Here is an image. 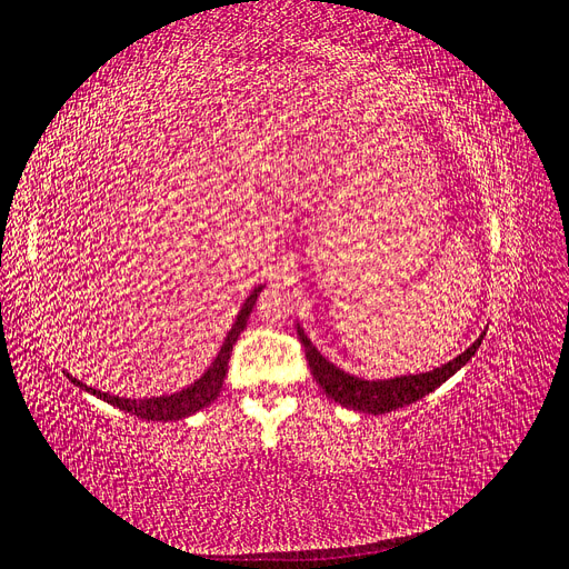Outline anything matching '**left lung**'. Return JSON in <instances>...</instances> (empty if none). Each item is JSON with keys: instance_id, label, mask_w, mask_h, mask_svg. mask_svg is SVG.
<instances>
[{"instance_id": "left-lung-1", "label": "left lung", "mask_w": 569, "mask_h": 569, "mask_svg": "<svg viewBox=\"0 0 569 569\" xmlns=\"http://www.w3.org/2000/svg\"><path fill=\"white\" fill-rule=\"evenodd\" d=\"M482 335L465 353H459L457 359L429 372L401 375L391 377V380H361V377H353L326 361V356H321V351L311 345L305 330L298 326V338L305 345L309 370L313 375V380H317L319 387L326 391V396L332 398L335 403L368 415H385L398 408H406L431 393L433 389H438L443 382H448L459 368H465L471 361V356L478 351L482 342Z\"/></svg>"}]
</instances>
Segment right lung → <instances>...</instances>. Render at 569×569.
<instances>
[{
  "mask_svg": "<svg viewBox=\"0 0 569 569\" xmlns=\"http://www.w3.org/2000/svg\"><path fill=\"white\" fill-rule=\"evenodd\" d=\"M260 290H262V286H258L246 298L234 326H231V330L227 332V338H224V342H222V347H220V351L216 356V361L210 363V368L199 377V380L192 387H187V389H182L178 393L157 396V398H140V401H136V398H119V396L102 393V391H98L93 387L81 385L77 377H72L70 372H66V375L70 377L72 385H77L79 389L102 398V401H108L110 406H114V408H119L123 412H131V415H136L140 419H147V422H176V419L194 415L201 408H206L208 403H213L216 398L220 396L224 375H227V366H229V353H231V349H234L241 330L246 328V321L250 317L252 305H256V300L260 296Z\"/></svg>",
  "mask_w": 569,
  "mask_h": 569,
  "instance_id": "1",
  "label": "right lung"
}]
</instances>
